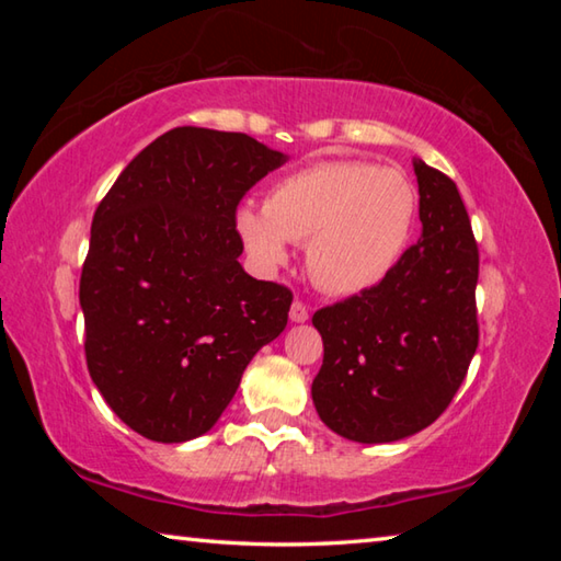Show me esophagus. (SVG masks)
Returning a JSON list of instances; mask_svg holds the SVG:
<instances>
[{"label": "esophagus", "mask_w": 561, "mask_h": 561, "mask_svg": "<svg viewBox=\"0 0 561 561\" xmlns=\"http://www.w3.org/2000/svg\"><path fill=\"white\" fill-rule=\"evenodd\" d=\"M289 319L294 321V324H304V321L309 319V309L304 307L301 301H294L291 309H289Z\"/></svg>", "instance_id": "34e87169"}]
</instances>
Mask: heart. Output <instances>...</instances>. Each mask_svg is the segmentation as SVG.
I'll list each match as a JSON object with an SVG mask.
<instances>
[{
  "label": "heart",
  "instance_id": "obj_1",
  "mask_svg": "<svg viewBox=\"0 0 561 561\" xmlns=\"http://www.w3.org/2000/svg\"><path fill=\"white\" fill-rule=\"evenodd\" d=\"M415 217L417 195L403 173L364 160H321L277 180L264 207H237L234 232L260 274L289 262V242H307L317 287L354 297L393 272Z\"/></svg>",
  "mask_w": 561,
  "mask_h": 561
}]
</instances>
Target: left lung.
Returning <instances> with one entry per match:
<instances>
[{
	"instance_id": "left-lung-1",
	"label": "left lung",
	"mask_w": 561,
	"mask_h": 561,
	"mask_svg": "<svg viewBox=\"0 0 561 561\" xmlns=\"http://www.w3.org/2000/svg\"><path fill=\"white\" fill-rule=\"evenodd\" d=\"M423 234L374 289L319 309L324 364L311 401L354 443H393L428 428L478 348V244L458 187L413 160Z\"/></svg>"
}]
</instances>
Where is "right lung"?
Returning <instances> with one entry per match:
<instances>
[{
	"mask_svg": "<svg viewBox=\"0 0 561 561\" xmlns=\"http://www.w3.org/2000/svg\"><path fill=\"white\" fill-rule=\"evenodd\" d=\"M287 160L244 133L173 128L93 215L79 287L89 374L144 438L210 431L247 364L287 327L291 291L242 270L234 232L242 195Z\"/></svg>",
	"mask_w": 561,
	"mask_h": 561,
	"instance_id": "obj_1",
	"label": "right lung"
}]
</instances>
